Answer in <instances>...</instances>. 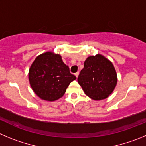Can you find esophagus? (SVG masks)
<instances>
[{
  "label": "esophagus",
  "instance_id": "esophagus-1",
  "mask_svg": "<svg viewBox=\"0 0 146 146\" xmlns=\"http://www.w3.org/2000/svg\"><path fill=\"white\" fill-rule=\"evenodd\" d=\"M78 74H79V72H76V73H75V76H76V78H78Z\"/></svg>",
  "mask_w": 146,
  "mask_h": 146
}]
</instances>
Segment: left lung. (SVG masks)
Returning <instances> with one entry per match:
<instances>
[{
    "label": "left lung",
    "mask_w": 146,
    "mask_h": 146,
    "mask_svg": "<svg viewBox=\"0 0 146 146\" xmlns=\"http://www.w3.org/2000/svg\"><path fill=\"white\" fill-rule=\"evenodd\" d=\"M78 82L93 100L106 99L113 91L117 76L112 62L100 54L89 57L80 72Z\"/></svg>",
    "instance_id": "obj_1"
}]
</instances>
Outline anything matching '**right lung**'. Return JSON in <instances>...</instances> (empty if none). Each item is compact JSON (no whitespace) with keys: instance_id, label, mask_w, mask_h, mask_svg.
<instances>
[{"instance_id":"right-lung-1","label":"right lung","mask_w":146,"mask_h":146,"mask_svg":"<svg viewBox=\"0 0 146 146\" xmlns=\"http://www.w3.org/2000/svg\"><path fill=\"white\" fill-rule=\"evenodd\" d=\"M76 78L60 54L46 52L39 55L29 70L34 92L42 100L54 101L62 97L70 82Z\"/></svg>"}]
</instances>
